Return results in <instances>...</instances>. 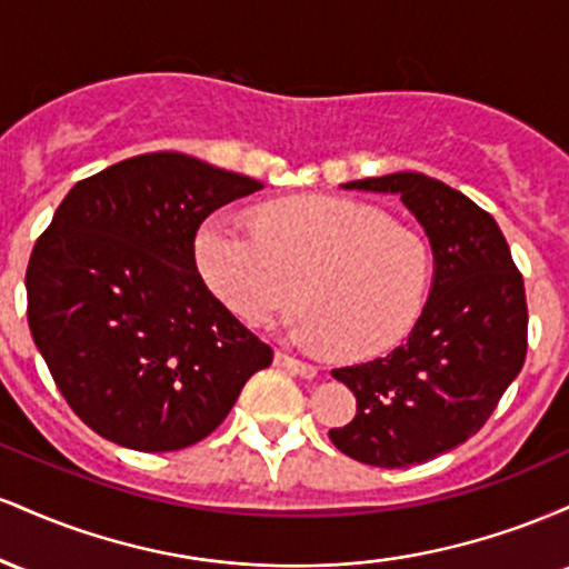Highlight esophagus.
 I'll return each mask as SVG.
<instances>
[{
  "label": "esophagus",
  "mask_w": 569,
  "mask_h": 569,
  "mask_svg": "<svg viewBox=\"0 0 569 569\" xmlns=\"http://www.w3.org/2000/svg\"><path fill=\"white\" fill-rule=\"evenodd\" d=\"M276 363H278L280 369L291 371V375L305 377V380H312V377L318 375V367H312V363L302 361V358H293V356H289V352H283V350L276 352Z\"/></svg>",
  "instance_id": "obj_1"
}]
</instances>
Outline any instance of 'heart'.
<instances>
[{"mask_svg": "<svg viewBox=\"0 0 569 569\" xmlns=\"http://www.w3.org/2000/svg\"><path fill=\"white\" fill-rule=\"evenodd\" d=\"M211 291L248 323L299 299L289 335L342 358L380 356L415 329L433 286V248L380 208L293 198L259 208L257 227L213 213L194 238Z\"/></svg>", "mask_w": 569, "mask_h": 569, "instance_id": "obj_1", "label": "heart"}]
</instances>
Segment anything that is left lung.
<instances>
[{"mask_svg":"<svg viewBox=\"0 0 569 569\" xmlns=\"http://www.w3.org/2000/svg\"><path fill=\"white\" fill-rule=\"evenodd\" d=\"M342 187L398 194L433 248V286L407 342L331 371L356 396V417L329 430L339 452L409 468L479 433L525 367V280L498 221L443 181L403 171Z\"/></svg>","mask_w":569,"mask_h":569,"instance_id":"left-lung-1","label":"left lung"}]
</instances>
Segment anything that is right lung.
Masks as SVG:
<instances>
[{"label": "right lung", "instance_id": "1", "mask_svg": "<svg viewBox=\"0 0 569 569\" xmlns=\"http://www.w3.org/2000/svg\"><path fill=\"white\" fill-rule=\"evenodd\" d=\"M262 189L181 152H149L77 181L26 270L29 329L77 417L139 452L206 439L248 377L272 363L202 283L194 234Z\"/></svg>", "mask_w": 569, "mask_h": 569}]
</instances>
